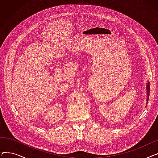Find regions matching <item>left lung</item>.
I'll return each mask as SVG.
<instances>
[{"instance_id": "obj_1", "label": "left lung", "mask_w": 158, "mask_h": 158, "mask_svg": "<svg viewBox=\"0 0 158 158\" xmlns=\"http://www.w3.org/2000/svg\"><path fill=\"white\" fill-rule=\"evenodd\" d=\"M147 95H148V97H147V102H148V97H149V92H150V86H149V82H148L147 83Z\"/></svg>"}]
</instances>
